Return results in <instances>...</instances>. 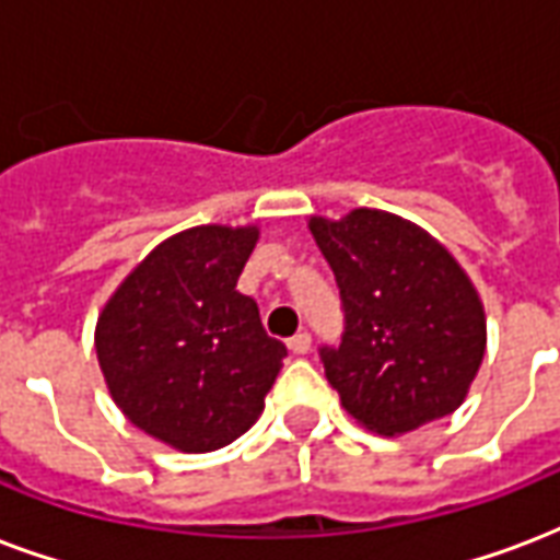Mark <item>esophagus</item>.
Masks as SVG:
<instances>
[{
	"mask_svg": "<svg viewBox=\"0 0 560 560\" xmlns=\"http://www.w3.org/2000/svg\"><path fill=\"white\" fill-rule=\"evenodd\" d=\"M288 348H291L293 353H300V357H303V353L312 351V336H308L305 329H300L296 336H291V339H288Z\"/></svg>",
	"mask_w": 560,
	"mask_h": 560,
	"instance_id": "34e87169",
	"label": "esophagus"
}]
</instances>
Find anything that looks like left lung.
I'll return each mask as SVG.
<instances>
[{"instance_id": "1", "label": "left lung", "mask_w": 560, "mask_h": 560, "mask_svg": "<svg viewBox=\"0 0 560 560\" xmlns=\"http://www.w3.org/2000/svg\"><path fill=\"white\" fill-rule=\"evenodd\" d=\"M308 228L339 284L345 332L317 353L345 411L381 434L456 411L482 363L486 317L453 255L381 209Z\"/></svg>"}]
</instances>
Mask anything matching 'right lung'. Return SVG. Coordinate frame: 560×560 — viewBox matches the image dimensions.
Returning <instances> with one entry per match:
<instances>
[{"label": "right lung", "instance_id": "1", "mask_svg": "<svg viewBox=\"0 0 560 560\" xmlns=\"http://www.w3.org/2000/svg\"><path fill=\"white\" fill-rule=\"evenodd\" d=\"M255 228H191L161 243L104 305L95 351L128 420L183 453L231 444L264 411L288 348L236 279Z\"/></svg>", "mask_w": 560, "mask_h": 560}]
</instances>
